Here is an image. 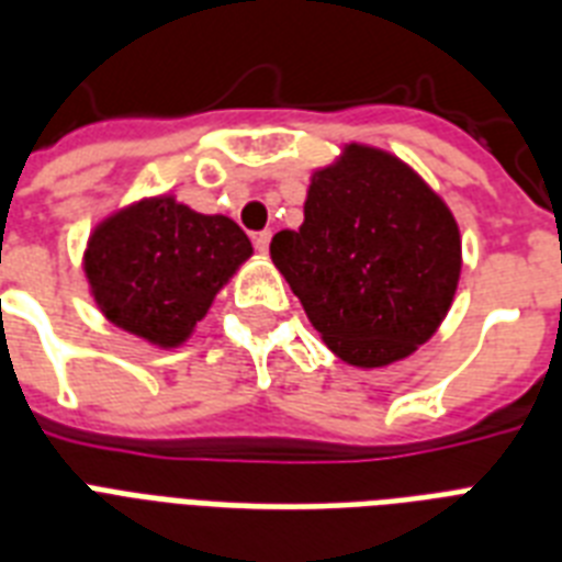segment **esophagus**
Instances as JSON below:
<instances>
[{"instance_id":"1","label":"esophagus","mask_w":562,"mask_h":562,"mask_svg":"<svg viewBox=\"0 0 562 562\" xmlns=\"http://www.w3.org/2000/svg\"><path fill=\"white\" fill-rule=\"evenodd\" d=\"M268 245H271V229H259V233H254V247L259 254H268Z\"/></svg>"}]
</instances>
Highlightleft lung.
Instances as JSON below:
<instances>
[{
    "mask_svg": "<svg viewBox=\"0 0 562 562\" xmlns=\"http://www.w3.org/2000/svg\"><path fill=\"white\" fill-rule=\"evenodd\" d=\"M300 229L271 259L326 347L382 368L426 344L452 306L461 236L452 212L396 157L350 145L315 171Z\"/></svg>",
    "mask_w": 562,
    "mask_h": 562,
    "instance_id": "1",
    "label": "left lung"
}]
</instances>
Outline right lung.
<instances>
[{"label":"right lung","mask_w":562,"mask_h":562,"mask_svg":"<svg viewBox=\"0 0 562 562\" xmlns=\"http://www.w3.org/2000/svg\"><path fill=\"white\" fill-rule=\"evenodd\" d=\"M250 254L236 221L201 215L162 194L99 224L83 271L110 324L157 347H178Z\"/></svg>","instance_id":"right-lung-1"}]
</instances>
